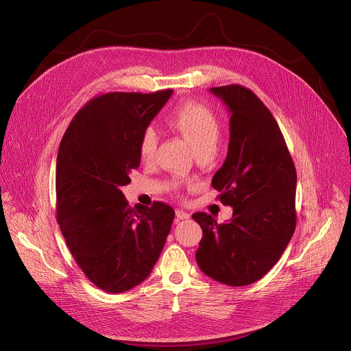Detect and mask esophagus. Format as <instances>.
Masks as SVG:
<instances>
[{"label": "esophagus", "instance_id": "obj_1", "mask_svg": "<svg viewBox=\"0 0 351 351\" xmlns=\"http://www.w3.org/2000/svg\"><path fill=\"white\" fill-rule=\"evenodd\" d=\"M176 217H178V219H189L190 214L187 211L179 208V210H176Z\"/></svg>", "mask_w": 351, "mask_h": 351}]
</instances>
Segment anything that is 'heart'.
Wrapping results in <instances>:
<instances>
[{"label":"heart","mask_w":351,"mask_h":351,"mask_svg":"<svg viewBox=\"0 0 351 351\" xmlns=\"http://www.w3.org/2000/svg\"><path fill=\"white\" fill-rule=\"evenodd\" d=\"M167 123L180 133L194 148L195 154L215 153L222 133L219 117L208 106L189 101L173 110ZM158 137L154 129L147 128L138 140V156L144 162H152L157 154Z\"/></svg>","instance_id":"b5f03b06"}]
</instances>
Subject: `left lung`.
Returning a JSON list of instances; mask_svg holds the SVG:
<instances>
[{
  "instance_id": "1",
  "label": "left lung",
  "mask_w": 351,
  "mask_h": 351,
  "mask_svg": "<svg viewBox=\"0 0 351 351\" xmlns=\"http://www.w3.org/2000/svg\"><path fill=\"white\" fill-rule=\"evenodd\" d=\"M230 112L226 160L213 178L229 222L193 214L203 237L195 253L207 276L245 286L278 263L295 229V168L278 122L261 99L240 84L211 87Z\"/></svg>"
}]
</instances>
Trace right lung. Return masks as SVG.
Masks as SVG:
<instances>
[{"mask_svg":"<svg viewBox=\"0 0 351 351\" xmlns=\"http://www.w3.org/2000/svg\"><path fill=\"white\" fill-rule=\"evenodd\" d=\"M172 90L97 95L69 123L57 157V221L87 279L122 293L153 271L175 211L154 202L132 208L122 187L140 165L138 140Z\"/></svg>","mask_w":351,"mask_h":351,"instance_id":"obj_1","label":"right lung"}]
</instances>
